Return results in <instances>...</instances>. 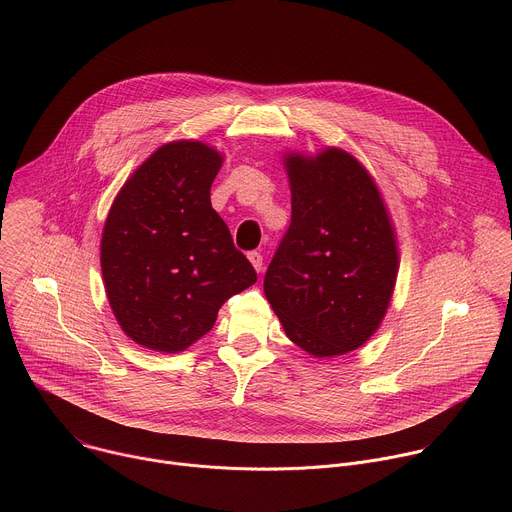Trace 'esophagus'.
I'll list each match as a JSON object with an SVG mask.
<instances>
[{
    "instance_id": "1",
    "label": "esophagus",
    "mask_w": 512,
    "mask_h": 512,
    "mask_svg": "<svg viewBox=\"0 0 512 512\" xmlns=\"http://www.w3.org/2000/svg\"><path fill=\"white\" fill-rule=\"evenodd\" d=\"M247 257H249V261H251L253 269L259 273V271L263 269V255H261V253H257V251H251Z\"/></svg>"
}]
</instances>
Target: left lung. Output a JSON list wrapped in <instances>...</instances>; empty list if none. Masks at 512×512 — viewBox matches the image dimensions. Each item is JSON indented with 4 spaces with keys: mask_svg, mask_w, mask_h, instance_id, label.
<instances>
[{
    "mask_svg": "<svg viewBox=\"0 0 512 512\" xmlns=\"http://www.w3.org/2000/svg\"><path fill=\"white\" fill-rule=\"evenodd\" d=\"M291 225L265 273L287 338L316 358L360 348L381 326L399 247L383 194L352 154L285 152Z\"/></svg>",
    "mask_w": 512,
    "mask_h": 512,
    "instance_id": "1",
    "label": "left lung"
}]
</instances>
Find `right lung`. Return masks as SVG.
I'll list each match as a JSON object with an SVG mask.
<instances>
[{"mask_svg":"<svg viewBox=\"0 0 512 512\" xmlns=\"http://www.w3.org/2000/svg\"><path fill=\"white\" fill-rule=\"evenodd\" d=\"M223 154L204 141L160 145L117 192L101 235V271L121 330L156 352H182L221 306L257 281L210 204Z\"/></svg>","mask_w":512,"mask_h":512,"instance_id":"1","label":"right lung"}]
</instances>
